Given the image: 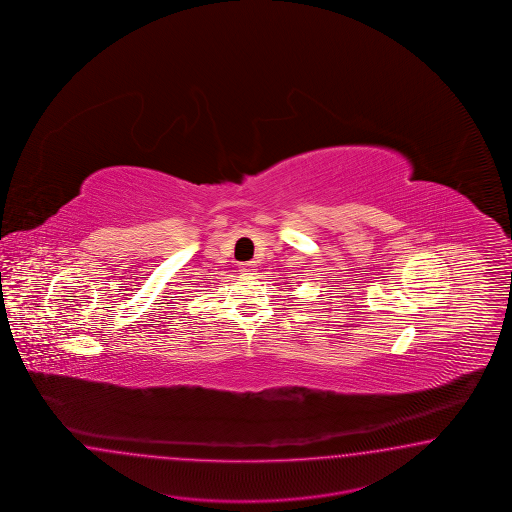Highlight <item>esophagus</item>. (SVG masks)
Listing matches in <instances>:
<instances>
[{
	"instance_id": "obj_1",
	"label": "esophagus",
	"mask_w": 512,
	"mask_h": 512,
	"mask_svg": "<svg viewBox=\"0 0 512 512\" xmlns=\"http://www.w3.org/2000/svg\"><path fill=\"white\" fill-rule=\"evenodd\" d=\"M255 264L253 263H242L240 264V272H242V276H253L255 274Z\"/></svg>"
}]
</instances>
